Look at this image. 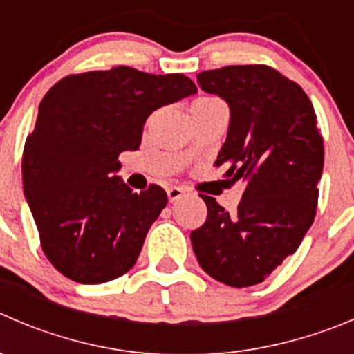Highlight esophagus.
<instances>
[{"mask_svg": "<svg viewBox=\"0 0 354 354\" xmlns=\"http://www.w3.org/2000/svg\"><path fill=\"white\" fill-rule=\"evenodd\" d=\"M185 194H187V190H185V188H181V187L167 188V198H169V202L180 201V198L183 197Z\"/></svg>", "mask_w": 354, "mask_h": 354, "instance_id": "esophagus-1", "label": "esophagus"}]
</instances>
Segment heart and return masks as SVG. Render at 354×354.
Segmentation results:
<instances>
[{
	"label": "heart",
	"mask_w": 354,
	"mask_h": 354,
	"mask_svg": "<svg viewBox=\"0 0 354 354\" xmlns=\"http://www.w3.org/2000/svg\"><path fill=\"white\" fill-rule=\"evenodd\" d=\"M218 109H226V104L219 97H214V95H202V97H197L194 102H192V112H212L218 111Z\"/></svg>",
	"instance_id": "heart-1"
}]
</instances>
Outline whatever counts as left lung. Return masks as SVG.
<instances>
[{"label":"left lung","instance_id":"left-lung-1","mask_svg":"<svg viewBox=\"0 0 354 354\" xmlns=\"http://www.w3.org/2000/svg\"><path fill=\"white\" fill-rule=\"evenodd\" d=\"M230 105L223 176L245 185L236 211L209 195L207 218L190 233L198 264L230 287H250L294 254L313 225L324 171V136L297 82L268 65H228L197 74Z\"/></svg>","mask_w":354,"mask_h":354}]
</instances>
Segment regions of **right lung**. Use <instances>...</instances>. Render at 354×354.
I'll list each match as a JSON object with an SVG mask.
<instances>
[{
  "label": "right lung",
  "mask_w": 354,
  "mask_h": 354,
  "mask_svg": "<svg viewBox=\"0 0 354 354\" xmlns=\"http://www.w3.org/2000/svg\"><path fill=\"white\" fill-rule=\"evenodd\" d=\"M195 91L183 74L126 65L65 75L48 90L24 145L22 180L44 256L62 275L104 283L135 266L167 195L122 183L119 156L138 150L153 111Z\"/></svg>",
  "instance_id": "add662e5"
}]
</instances>
